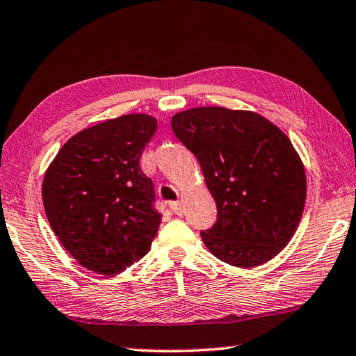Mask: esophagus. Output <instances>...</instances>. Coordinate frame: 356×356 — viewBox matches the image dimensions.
Masks as SVG:
<instances>
[{
  "instance_id": "obj_1",
  "label": "esophagus",
  "mask_w": 356,
  "mask_h": 356,
  "mask_svg": "<svg viewBox=\"0 0 356 356\" xmlns=\"http://www.w3.org/2000/svg\"><path fill=\"white\" fill-rule=\"evenodd\" d=\"M170 207H171V210L176 215H182L184 213V206L182 204H180L179 201H172V202H170Z\"/></svg>"
}]
</instances>
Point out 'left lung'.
<instances>
[{
  "instance_id": "obj_1",
  "label": "left lung",
  "mask_w": 356,
  "mask_h": 356,
  "mask_svg": "<svg viewBox=\"0 0 356 356\" xmlns=\"http://www.w3.org/2000/svg\"><path fill=\"white\" fill-rule=\"evenodd\" d=\"M171 127L200 161L218 209L215 225L201 232L210 252L240 268L273 259L306 201L305 166L291 140L261 114L222 106L180 111Z\"/></svg>"
}]
</instances>
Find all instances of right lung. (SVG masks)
<instances>
[{"mask_svg": "<svg viewBox=\"0 0 356 356\" xmlns=\"http://www.w3.org/2000/svg\"><path fill=\"white\" fill-rule=\"evenodd\" d=\"M156 130L147 114L84 129L48 166L42 200L59 242L84 268L118 275L147 254L161 213L140 159Z\"/></svg>", "mask_w": 356, "mask_h": 356, "instance_id": "1", "label": "right lung"}]
</instances>
